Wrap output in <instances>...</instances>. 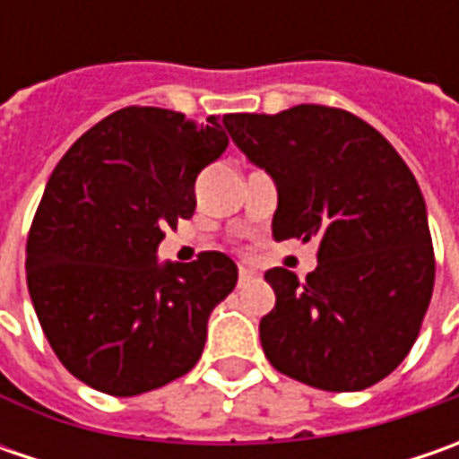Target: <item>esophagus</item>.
<instances>
[{
    "mask_svg": "<svg viewBox=\"0 0 459 459\" xmlns=\"http://www.w3.org/2000/svg\"><path fill=\"white\" fill-rule=\"evenodd\" d=\"M255 278H257V273L253 271V268H239V273H238L239 286H247V283H253Z\"/></svg>",
    "mask_w": 459,
    "mask_h": 459,
    "instance_id": "1",
    "label": "esophagus"
}]
</instances>
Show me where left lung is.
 <instances>
[{
  "label": "left lung",
  "mask_w": 459,
  "mask_h": 459,
  "mask_svg": "<svg viewBox=\"0 0 459 459\" xmlns=\"http://www.w3.org/2000/svg\"><path fill=\"white\" fill-rule=\"evenodd\" d=\"M221 122L273 176V238L319 242L307 281L265 273L275 291L260 319L265 358L322 391L370 388L409 355L432 301L434 247L414 173L376 127L334 107Z\"/></svg>",
  "instance_id": "1"
}]
</instances>
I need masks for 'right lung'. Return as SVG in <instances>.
<instances>
[{"label":"right lung","instance_id":"right-lung-1","mask_svg":"<svg viewBox=\"0 0 459 459\" xmlns=\"http://www.w3.org/2000/svg\"><path fill=\"white\" fill-rule=\"evenodd\" d=\"M206 125L160 107H125L83 133L50 173L27 235V289L71 376L137 396L186 376L212 308L238 283L224 253L158 263L166 230L196 209V176L227 151Z\"/></svg>","mask_w":459,"mask_h":459}]
</instances>
